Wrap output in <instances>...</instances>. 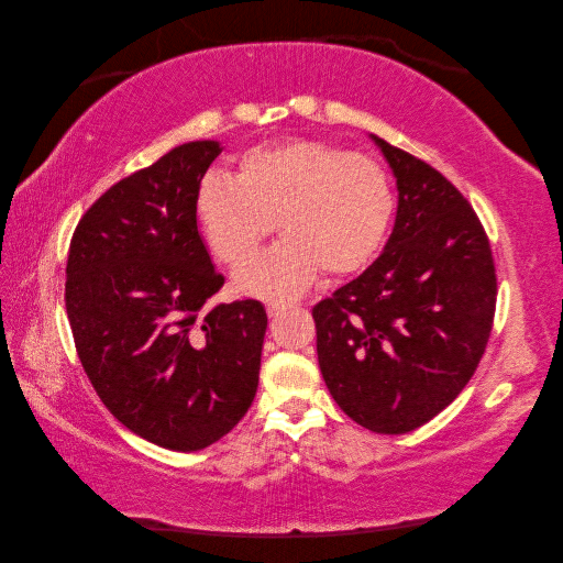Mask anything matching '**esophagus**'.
Here are the masks:
<instances>
[{"instance_id":"esophagus-1","label":"esophagus","mask_w":563,"mask_h":563,"mask_svg":"<svg viewBox=\"0 0 563 563\" xmlns=\"http://www.w3.org/2000/svg\"><path fill=\"white\" fill-rule=\"evenodd\" d=\"M284 310H286V305H279V302H272V305H267V314H269L272 319L279 317Z\"/></svg>"}]
</instances>
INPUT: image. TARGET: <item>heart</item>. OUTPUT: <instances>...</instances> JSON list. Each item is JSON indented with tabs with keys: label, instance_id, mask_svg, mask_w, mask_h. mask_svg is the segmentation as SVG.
<instances>
[{
	"label": "heart",
	"instance_id": "obj_1",
	"mask_svg": "<svg viewBox=\"0 0 563 563\" xmlns=\"http://www.w3.org/2000/svg\"><path fill=\"white\" fill-rule=\"evenodd\" d=\"M395 213L383 168L360 155L317 143L258 145L234 178L211 172L197 192V220L213 255L240 267L275 232L284 240L236 272L249 296L288 300L314 284L321 267L352 275L376 258Z\"/></svg>",
	"mask_w": 563,
	"mask_h": 563
}]
</instances>
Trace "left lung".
I'll return each instance as SVG.
<instances>
[{
	"mask_svg": "<svg viewBox=\"0 0 563 563\" xmlns=\"http://www.w3.org/2000/svg\"><path fill=\"white\" fill-rule=\"evenodd\" d=\"M397 178L383 253L314 305L323 383L378 434H406L463 391L486 350L496 267L479 218L437 168L371 133Z\"/></svg>",
	"mask_w": 563,
	"mask_h": 563,
	"instance_id": "left-lung-1",
	"label": "left lung"
}]
</instances>
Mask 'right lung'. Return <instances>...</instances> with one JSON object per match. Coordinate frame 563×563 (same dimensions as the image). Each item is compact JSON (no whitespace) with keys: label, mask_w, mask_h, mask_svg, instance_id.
<instances>
[{"label":"right lung","mask_w":563,"mask_h":563,"mask_svg":"<svg viewBox=\"0 0 563 563\" xmlns=\"http://www.w3.org/2000/svg\"><path fill=\"white\" fill-rule=\"evenodd\" d=\"M220 152L183 143L112 185L79 220L65 269L67 319L100 401L183 453L246 416L267 329L258 300L209 305L225 279L197 228V192Z\"/></svg>","instance_id":"1"}]
</instances>
